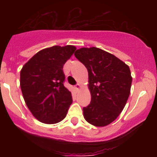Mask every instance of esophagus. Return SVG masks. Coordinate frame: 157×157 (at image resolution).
I'll return each instance as SVG.
<instances>
[{"mask_svg":"<svg viewBox=\"0 0 157 157\" xmlns=\"http://www.w3.org/2000/svg\"><path fill=\"white\" fill-rule=\"evenodd\" d=\"M80 88H81V86H80L79 84H77V85H76V86H75V90L76 91L79 90Z\"/></svg>","mask_w":157,"mask_h":157,"instance_id":"obj_1","label":"esophagus"}]
</instances>
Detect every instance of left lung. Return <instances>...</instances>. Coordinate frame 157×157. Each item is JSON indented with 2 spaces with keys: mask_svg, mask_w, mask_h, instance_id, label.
I'll list each match as a JSON object with an SVG mask.
<instances>
[{
  "mask_svg": "<svg viewBox=\"0 0 157 157\" xmlns=\"http://www.w3.org/2000/svg\"><path fill=\"white\" fill-rule=\"evenodd\" d=\"M75 56L88 71L91 101L83 108L84 118L96 127L109 125L121 113L130 95V68L114 55L96 47L77 49Z\"/></svg>",
  "mask_w": 157,
  "mask_h": 157,
  "instance_id": "8db88e82",
  "label": "left lung"
}]
</instances>
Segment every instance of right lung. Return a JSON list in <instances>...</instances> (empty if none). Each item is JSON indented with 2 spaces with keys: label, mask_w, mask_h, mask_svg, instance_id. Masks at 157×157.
<instances>
[{
  "label": "right lung",
  "mask_w": 157,
  "mask_h": 157,
  "mask_svg": "<svg viewBox=\"0 0 157 157\" xmlns=\"http://www.w3.org/2000/svg\"><path fill=\"white\" fill-rule=\"evenodd\" d=\"M73 45L39 51L20 71V87L33 116L47 124L63 120L72 103L71 93L63 86L64 63L74 53Z\"/></svg>",
  "instance_id": "add662e5"
}]
</instances>
